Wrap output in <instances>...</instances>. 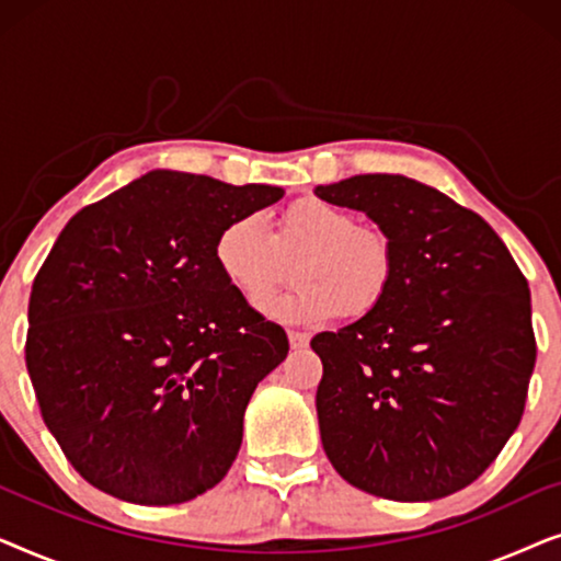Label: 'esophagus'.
I'll return each instance as SVG.
<instances>
[{
	"instance_id": "obj_1",
	"label": "esophagus",
	"mask_w": 561,
	"mask_h": 561,
	"mask_svg": "<svg viewBox=\"0 0 561 561\" xmlns=\"http://www.w3.org/2000/svg\"><path fill=\"white\" fill-rule=\"evenodd\" d=\"M309 340H311V336L306 334V332H288V342H290V347H294V350L306 347V344H309Z\"/></svg>"
}]
</instances>
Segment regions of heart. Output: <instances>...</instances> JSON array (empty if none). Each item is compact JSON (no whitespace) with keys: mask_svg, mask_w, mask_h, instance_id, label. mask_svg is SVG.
I'll list each match as a JSON object with an SVG mask.
<instances>
[{"mask_svg":"<svg viewBox=\"0 0 561 561\" xmlns=\"http://www.w3.org/2000/svg\"><path fill=\"white\" fill-rule=\"evenodd\" d=\"M296 261V288L263 306L267 317L290 324L365 317L393 288L398 257L386 229L357 225L355 214L327 198L304 196L275 219L271 234L255 214L229 219L214 242V260L244 301L263 304L288 278Z\"/></svg>","mask_w":561,"mask_h":561,"instance_id":"b5f03b06","label":"heart"}]
</instances>
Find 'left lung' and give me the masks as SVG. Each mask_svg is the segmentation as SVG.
Segmentation results:
<instances>
[{"label":"left lung","instance_id":"8db88e82","mask_svg":"<svg viewBox=\"0 0 561 561\" xmlns=\"http://www.w3.org/2000/svg\"><path fill=\"white\" fill-rule=\"evenodd\" d=\"M396 244L378 309L311 350L321 444L350 485L436 501L480 478L516 432L536 365L526 275L480 214L393 173L317 186Z\"/></svg>","mask_w":561,"mask_h":561}]
</instances>
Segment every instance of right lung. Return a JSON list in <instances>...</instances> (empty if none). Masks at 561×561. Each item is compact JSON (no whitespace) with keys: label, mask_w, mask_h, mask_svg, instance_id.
<instances>
[{"label":"right lung","mask_w":561,"mask_h":561,"mask_svg":"<svg viewBox=\"0 0 561 561\" xmlns=\"http://www.w3.org/2000/svg\"><path fill=\"white\" fill-rule=\"evenodd\" d=\"M280 196L152 171L58 234L33 280L25 363L45 426L94 488L173 505L232 467L252 390L288 336L225 280L214 242Z\"/></svg>","instance_id":"obj_1"}]
</instances>
